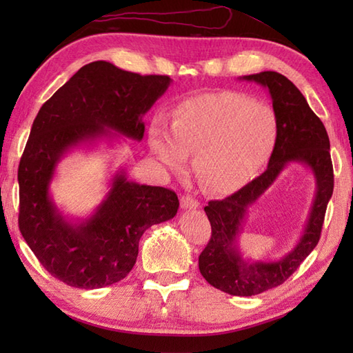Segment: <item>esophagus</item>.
Here are the masks:
<instances>
[{"label":"esophagus","instance_id":"1","mask_svg":"<svg viewBox=\"0 0 353 353\" xmlns=\"http://www.w3.org/2000/svg\"><path fill=\"white\" fill-rule=\"evenodd\" d=\"M199 205H200L199 200L194 199L192 196H188V194L181 197V206H182V209H197Z\"/></svg>","mask_w":353,"mask_h":353}]
</instances>
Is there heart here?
<instances>
[{
    "mask_svg": "<svg viewBox=\"0 0 353 353\" xmlns=\"http://www.w3.org/2000/svg\"><path fill=\"white\" fill-rule=\"evenodd\" d=\"M281 134L272 104L235 91L194 95L172 109L171 127L157 118L148 144L157 161L172 171L192 168L201 188L232 194L264 170Z\"/></svg>",
    "mask_w": 353,
    "mask_h": 353,
    "instance_id": "obj_1",
    "label": "heart"
}]
</instances>
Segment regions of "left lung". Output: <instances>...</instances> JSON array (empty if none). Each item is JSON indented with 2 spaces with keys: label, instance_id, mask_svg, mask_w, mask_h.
Instances as JSON below:
<instances>
[{
  "label": "left lung",
  "instance_id": "1",
  "mask_svg": "<svg viewBox=\"0 0 353 353\" xmlns=\"http://www.w3.org/2000/svg\"><path fill=\"white\" fill-rule=\"evenodd\" d=\"M243 80L268 89L279 118L281 134L267 170L244 188L223 200H211L205 212L211 221V239L199 256V268L208 283L232 296H254L283 283L319 244L329 200L334 191L331 144L323 123L311 110L302 92L287 77L264 71ZM290 161H302L313 170L316 199L301 241L276 263H247L236 247V236L246 209L263 193Z\"/></svg>",
  "mask_w": 353,
  "mask_h": 353
}]
</instances>
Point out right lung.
I'll use <instances>...</instances> for the list:
<instances>
[{
    "label": "right lung",
    "instance_id": "right-lung-1",
    "mask_svg": "<svg viewBox=\"0 0 353 353\" xmlns=\"http://www.w3.org/2000/svg\"><path fill=\"white\" fill-rule=\"evenodd\" d=\"M171 83L168 76H141L104 61L85 65L42 104L22 153L19 230L41 264L70 287H108L130 273L142 234L177 214L174 191L114 177L95 214L74 224L50 197V182L65 152L81 142L114 137L141 141L142 117Z\"/></svg>",
    "mask_w": 353,
    "mask_h": 353
}]
</instances>
